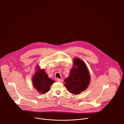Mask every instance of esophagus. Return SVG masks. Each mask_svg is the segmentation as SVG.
Masks as SVG:
<instances>
[{
	"mask_svg": "<svg viewBox=\"0 0 124 124\" xmlns=\"http://www.w3.org/2000/svg\"><path fill=\"white\" fill-rule=\"evenodd\" d=\"M57 81L58 82H63V80L61 79H59V78H57Z\"/></svg>",
	"mask_w": 124,
	"mask_h": 124,
	"instance_id": "34e87169",
	"label": "esophagus"
}]
</instances>
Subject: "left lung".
Returning a JSON list of instances; mask_svg holds the SVG:
<instances>
[{
  "label": "left lung",
  "instance_id": "8db88e82",
  "mask_svg": "<svg viewBox=\"0 0 124 124\" xmlns=\"http://www.w3.org/2000/svg\"><path fill=\"white\" fill-rule=\"evenodd\" d=\"M73 64L69 77L64 80V85L69 92L78 95L89 86L91 77L86 64L80 58H75Z\"/></svg>",
  "mask_w": 124,
  "mask_h": 124
}]
</instances>
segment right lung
<instances>
[{
	"label": "right lung",
	"instance_id": "add662e5",
	"mask_svg": "<svg viewBox=\"0 0 124 124\" xmlns=\"http://www.w3.org/2000/svg\"><path fill=\"white\" fill-rule=\"evenodd\" d=\"M36 70L32 77V83L37 91L42 94L47 92L50 89V86L55 81L48 78L44 69H41L38 65Z\"/></svg>",
	"mask_w": 124,
	"mask_h": 124
}]
</instances>
